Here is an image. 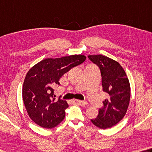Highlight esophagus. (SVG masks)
Masks as SVG:
<instances>
[{"instance_id": "obj_1", "label": "esophagus", "mask_w": 152, "mask_h": 152, "mask_svg": "<svg viewBox=\"0 0 152 152\" xmlns=\"http://www.w3.org/2000/svg\"><path fill=\"white\" fill-rule=\"evenodd\" d=\"M69 102L72 104V103H77L79 105H80V106H86V105L88 104V102H87L86 101H82V100H70Z\"/></svg>"}]
</instances>
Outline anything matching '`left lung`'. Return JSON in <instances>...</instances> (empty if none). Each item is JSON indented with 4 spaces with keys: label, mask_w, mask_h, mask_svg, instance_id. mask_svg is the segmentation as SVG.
<instances>
[{
    "label": "left lung",
    "mask_w": 152,
    "mask_h": 152,
    "mask_svg": "<svg viewBox=\"0 0 152 152\" xmlns=\"http://www.w3.org/2000/svg\"><path fill=\"white\" fill-rule=\"evenodd\" d=\"M88 58L100 68L102 89L107 94L97 118L91 122L99 128H112L122 120L128 110L130 100L129 80L121 65L113 59L101 54L89 55Z\"/></svg>",
    "instance_id": "left-lung-1"
}]
</instances>
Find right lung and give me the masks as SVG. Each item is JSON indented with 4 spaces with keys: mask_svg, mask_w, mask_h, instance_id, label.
<instances>
[{
    "mask_svg": "<svg viewBox=\"0 0 152 152\" xmlns=\"http://www.w3.org/2000/svg\"><path fill=\"white\" fill-rule=\"evenodd\" d=\"M84 55L46 58L30 69L24 79L23 98L31 120L44 128H54L64 120L66 101L56 100L53 87L72 68L85 61Z\"/></svg>",
    "mask_w": 152,
    "mask_h": 152,
    "instance_id": "obj_1",
    "label": "right lung"
}]
</instances>
